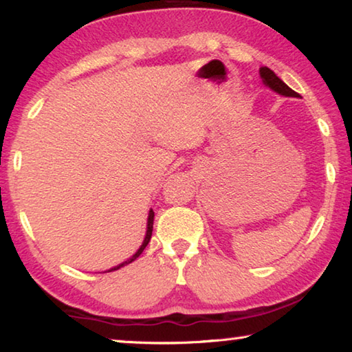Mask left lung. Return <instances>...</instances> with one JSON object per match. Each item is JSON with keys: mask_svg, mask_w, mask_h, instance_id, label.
<instances>
[{"mask_svg": "<svg viewBox=\"0 0 352 352\" xmlns=\"http://www.w3.org/2000/svg\"><path fill=\"white\" fill-rule=\"evenodd\" d=\"M260 75H261V78H263L265 85L270 86L272 91H276L277 94L285 95V97H297V98L300 97V95L296 91H292L291 87H287L285 82L280 80L278 76L274 74L270 67H261Z\"/></svg>", "mask_w": 352, "mask_h": 352, "instance_id": "8db88e82", "label": "left lung"}]
</instances>
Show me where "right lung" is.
<instances>
[{"instance_id": "obj_1", "label": "right lung", "mask_w": 352, "mask_h": 352, "mask_svg": "<svg viewBox=\"0 0 352 352\" xmlns=\"http://www.w3.org/2000/svg\"><path fill=\"white\" fill-rule=\"evenodd\" d=\"M152 228H154V210H149V217H148V231H146V237H144L143 245L140 246L138 251H137L135 254H133L129 260H126L124 263H121V265H118V266L112 267V270H109V272H111V271H117V270H120L121 266H124V265H129V263H132V261L135 260L137 257H140V254H142V252L144 251V248L148 246V243L151 241V237H152Z\"/></svg>"}]
</instances>
